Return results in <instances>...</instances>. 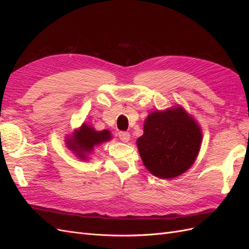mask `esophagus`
<instances>
[{
    "label": "esophagus",
    "mask_w": 249,
    "mask_h": 249,
    "mask_svg": "<svg viewBox=\"0 0 249 249\" xmlns=\"http://www.w3.org/2000/svg\"><path fill=\"white\" fill-rule=\"evenodd\" d=\"M118 137L122 139L124 142H129L130 140V134L127 132H119L118 133Z\"/></svg>",
    "instance_id": "esophagus-1"
}]
</instances>
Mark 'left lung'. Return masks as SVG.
Listing matches in <instances>:
<instances>
[{
	"instance_id": "1",
	"label": "left lung",
	"mask_w": 249,
	"mask_h": 249,
	"mask_svg": "<svg viewBox=\"0 0 249 249\" xmlns=\"http://www.w3.org/2000/svg\"><path fill=\"white\" fill-rule=\"evenodd\" d=\"M201 127L182 106L150 112L137 139L139 155L153 176L168 179L183 175L196 160Z\"/></svg>"
}]
</instances>
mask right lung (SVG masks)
<instances>
[{
    "label": "right lung",
    "instance_id": "add662e5",
    "mask_svg": "<svg viewBox=\"0 0 249 249\" xmlns=\"http://www.w3.org/2000/svg\"><path fill=\"white\" fill-rule=\"evenodd\" d=\"M111 139L112 135L109 130L96 131L91 124L83 123L79 129L74 130L72 134L67 135L65 144L79 159L87 161L96 146Z\"/></svg>",
    "mask_w": 249,
    "mask_h": 249
}]
</instances>
